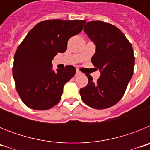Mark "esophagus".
Wrapping results in <instances>:
<instances>
[{
  "label": "esophagus",
  "mask_w": 150,
  "mask_h": 150,
  "mask_svg": "<svg viewBox=\"0 0 150 150\" xmlns=\"http://www.w3.org/2000/svg\"><path fill=\"white\" fill-rule=\"evenodd\" d=\"M81 74V73H80V71H78V70H76V75H78V74Z\"/></svg>",
  "instance_id": "1"
}]
</instances>
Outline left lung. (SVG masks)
<instances>
[{"instance_id":"obj_1","label":"left lung","mask_w":150,"mask_h":150,"mask_svg":"<svg viewBox=\"0 0 150 150\" xmlns=\"http://www.w3.org/2000/svg\"><path fill=\"white\" fill-rule=\"evenodd\" d=\"M84 30L96 46L91 62L100 70V76L94 83L91 75L86 74L88 83L79 93L88 106L106 109L120 101L133 75V48L121 30L110 23L88 22Z\"/></svg>"}]
</instances>
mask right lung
I'll use <instances>...</instances> for the list:
<instances>
[{
  "label": "right lung",
  "instance_id": "add662e5",
  "mask_svg": "<svg viewBox=\"0 0 150 150\" xmlns=\"http://www.w3.org/2000/svg\"><path fill=\"white\" fill-rule=\"evenodd\" d=\"M85 20H45L28 33L14 55L16 88L27 107L46 110L61 100L64 86L76 73L74 66L52 70V60L66 51L67 41L83 30Z\"/></svg>",
  "mask_w": 150,
  "mask_h": 150
}]
</instances>
